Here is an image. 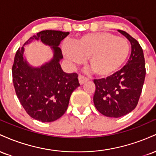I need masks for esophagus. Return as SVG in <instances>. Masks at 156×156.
I'll return each instance as SVG.
<instances>
[{
	"label": "esophagus",
	"instance_id": "obj_1",
	"mask_svg": "<svg viewBox=\"0 0 156 156\" xmlns=\"http://www.w3.org/2000/svg\"><path fill=\"white\" fill-rule=\"evenodd\" d=\"M78 80H79V83L80 84H83L84 83H86L87 81H88L89 79L87 77L82 76V75H79V76H78Z\"/></svg>",
	"mask_w": 156,
	"mask_h": 156
}]
</instances>
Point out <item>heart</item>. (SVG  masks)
<instances>
[{
    "label": "heart",
    "mask_w": 156,
    "mask_h": 156,
    "mask_svg": "<svg viewBox=\"0 0 156 156\" xmlns=\"http://www.w3.org/2000/svg\"><path fill=\"white\" fill-rule=\"evenodd\" d=\"M62 51L65 58L74 64L88 58V65L94 74L107 77L122 66L129 54L130 46L125 39L102 31L81 36L74 44H64Z\"/></svg>",
    "instance_id": "1"
}]
</instances>
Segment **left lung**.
<instances>
[{
	"label": "left lung",
	"instance_id": "left-lung-1",
	"mask_svg": "<svg viewBox=\"0 0 156 156\" xmlns=\"http://www.w3.org/2000/svg\"><path fill=\"white\" fill-rule=\"evenodd\" d=\"M131 44L128 62L120 70L106 78L94 79V106L108 117L126 115L136 107L142 91L146 69L142 48L136 39L128 33L118 30Z\"/></svg>",
	"mask_w": 156,
	"mask_h": 156
}]
</instances>
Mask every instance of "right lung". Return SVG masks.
Wrapping results in <instances>:
<instances>
[{
	"mask_svg": "<svg viewBox=\"0 0 156 156\" xmlns=\"http://www.w3.org/2000/svg\"><path fill=\"white\" fill-rule=\"evenodd\" d=\"M69 32L45 30L33 36L25 43L41 40L51 46L54 54L51 62L34 68L23 58L24 48H18L12 66V80L20 103L27 114L43 122H53L67 111L73 91L80 86L78 74L64 73L59 61L63 58L58 47Z\"/></svg>",
	"mask_w": 156,
	"mask_h": 156,
	"instance_id": "obj_1",
	"label": "right lung"
}]
</instances>
